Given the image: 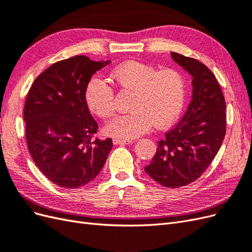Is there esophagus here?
Returning a JSON list of instances; mask_svg holds the SVG:
<instances>
[{
	"label": "esophagus",
	"instance_id": "esophagus-1",
	"mask_svg": "<svg viewBox=\"0 0 252 252\" xmlns=\"http://www.w3.org/2000/svg\"><path fill=\"white\" fill-rule=\"evenodd\" d=\"M131 140H120V139H113V144L114 145H126L131 143Z\"/></svg>",
	"mask_w": 252,
	"mask_h": 252
}]
</instances>
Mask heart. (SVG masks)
<instances>
[{"label": "heart", "instance_id": "obj_1", "mask_svg": "<svg viewBox=\"0 0 252 252\" xmlns=\"http://www.w3.org/2000/svg\"><path fill=\"white\" fill-rule=\"evenodd\" d=\"M111 78L122 90L133 91L129 113L119 116L106 125L105 132L116 139H135L152 125L165 127L178 119L186 95V82L175 68L158 70L138 61H127L114 68ZM86 102L97 117L108 119L116 112L114 90L98 78L91 79L86 88Z\"/></svg>", "mask_w": 252, "mask_h": 252}]
</instances>
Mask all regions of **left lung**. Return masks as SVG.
Here are the masks:
<instances>
[{
  "label": "left lung",
  "mask_w": 252,
  "mask_h": 252,
  "mask_svg": "<svg viewBox=\"0 0 252 252\" xmlns=\"http://www.w3.org/2000/svg\"><path fill=\"white\" fill-rule=\"evenodd\" d=\"M171 57L192 75V100L165 138L145 171L164 187L186 186L199 179L220 150L226 133V103L207 66L177 52Z\"/></svg>",
  "instance_id": "8db88e82"
}]
</instances>
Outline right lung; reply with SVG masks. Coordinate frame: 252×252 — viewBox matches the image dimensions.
I'll return each mask as SVG.
<instances>
[{
  "instance_id": "add662e5",
  "label": "right lung",
  "mask_w": 252,
  "mask_h": 252,
  "mask_svg": "<svg viewBox=\"0 0 252 252\" xmlns=\"http://www.w3.org/2000/svg\"><path fill=\"white\" fill-rule=\"evenodd\" d=\"M110 62L85 56L59 61L37 77L24 105L26 141L35 165L63 188H79L100 173L112 140L94 138L97 124L86 102L95 71Z\"/></svg>"
}]
</instances>
